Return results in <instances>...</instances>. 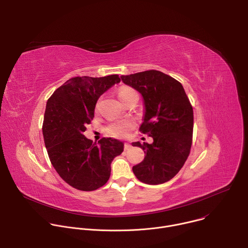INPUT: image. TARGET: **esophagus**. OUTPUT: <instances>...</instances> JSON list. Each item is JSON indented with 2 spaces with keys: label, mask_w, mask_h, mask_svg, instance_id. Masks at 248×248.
Here are the masks:
<instances>
[{
  "label": "esophagus",
  "mask_w": 248,
  "mask_h": 248,
  "mask_svg": "<svg viewBox=\"0 0 248 248\" xmlns=\"http://www.w3.org/2000/svg\"><path fill=\"white\" fill-rule=\"evenodd\" d=\"M130 148V144L128 142L124 143V150H128Z\"/></svg>",
  "instance_id": "34e87169"
}]
</instances>
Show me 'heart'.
I'll list each match as a JSON object with an SVG mask.
<instances>
[{
  "instance_id": "heart-1",
  "label": "heart",
  "mask_w": 248,
  "mask_h": 248,
  "mask_svg": "<svg viewBox=\"0 0 248 248\" xmlns=\"http://www.w3.org/2000/svg\"><path fill=\"white\" fill-rule=\"evenodd\" d=\"M135 95H137V93L129 87H122L118 91V96L124 104ZM133 127L134 122L132 120H123L109 124V126L107 127V131L114 137L122 138L125 137Z\"/></svg>"
}]
</instances>
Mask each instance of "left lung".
Wrapping results in <instances>:
<instances>
[{
    "label": "left lung",
    "instance_id": "8db88e82",
    "mask_svg": "<svg viewBox=\"0 0 248 248\" xmlns=\"http://www.w3.org/2000/svg\"><path fill=\"white\" fill-rule=\"evenodd\" d=\"M123 82L143 97L144 117L139 130L151 136V144L142 148L144 160L133 166L136 178L147 185H160L171 180L185 165L191 148L193 109L178 80L159 70H146L121 77Z\"/></svg>",
    "mask_w": 248,
    "mask_h": 248
}]
</instances>
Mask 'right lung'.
Wrapping results in <instances>:
<instances>
[{"label": "right lung", "mask_w": 248, "mask_h": 248, "mask_svg": "<svg viewBox=\"0 0 248 248\" xmlns=\"http://www.w3.org/2000/svg\"><path fill=\"white\" fill-rule=\"evenodd\" d=\"M120 81L118 75L73 78L47 101L42 127L47 152L61 178L77 189L103 186L110 178L112 161L124 151L118 139L103 137L96 143L83 134L99 97Z\"/></svg>", "instance_id": "right-lung-1"}]
</instances>
